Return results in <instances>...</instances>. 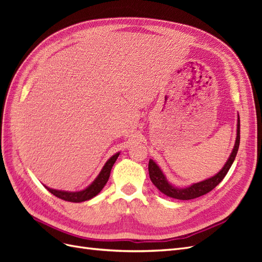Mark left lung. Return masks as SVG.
I'll return each instance as SVG.
<instances>
[{"mask_svg":"<svg viewBox=\"0 0 262 262\" xmlns=\"http://www.w3.org/2000/svg\"><path fill=\"white\" fill-rule=\"evenodd\" d=\"M239 121L241 120L238 116V119H237V137H236L234 148L232 150L231 155H229L227 162L225 163L224 167L222 168L215 176L200 182H196V184H193L187 188H177V187H173L170 182H168V180L166 179L163 171L161 170L160 167H158V165L154 161L149 160L148 173H149V178L152 180L154 186L164 194L178 200H191L210 192L211 190L215 188L220 182L224 179L227 171L229 170V168H231L233 162L235 161L237 150H238V147H239V141H241V122Z\"/></svg>","mask_w":262,"mask_h":262,"instance_id":"left-lung-1","label":"left lung"}]
</instances>
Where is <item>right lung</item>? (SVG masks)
<instances>
[{"mask_svg": "<svg viewBox=\"0 0 262 262\" xmlns=\"http://www.w3.org/2000/svg\"><path fill=\"white\" fill-rule=\"evenodd\" d=\"M120 153H116L114 156H112L109 160L106 162L105 166L102 167V169L100 170L99 175L96 177L92 184L85 188L84 190H81V191H76V192H70V191H62V190H55V189H51L49 187H46V189L48 190L49 192H51L53 195L60 198L62 200H66L69 202H83V201H87L92 199L95 195H97L102 188L105 187V185L107 184V181L109 179L110 176V171H112L113 166L115 164V162L117 161V158Z\"/></svg>", "mask_w": 262, "mask_h": 262, "instance_id": "1", "label": "right lung"}]
</instances>
